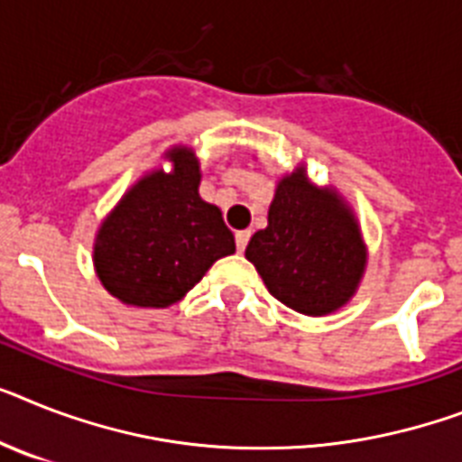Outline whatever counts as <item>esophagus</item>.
Here are the masks:
<instances>
[{"label":"esophagus","instance_id":"obj_1","mask_svg":"<svg viewBox=\"0 0 462 462\" xmlns=\"http://www.w3.org/2000/svg\"><path fill=\"white\" fill-rule=\"evenodd\" d=\"M247 240H250V231H236V247H238V253L245 250Z\"/></svg>","mask_w":462,"mask_h":462}]
</instances>
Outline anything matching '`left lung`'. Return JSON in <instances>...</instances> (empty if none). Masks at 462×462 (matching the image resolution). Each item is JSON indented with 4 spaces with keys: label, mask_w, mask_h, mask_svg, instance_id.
Listing matches in <instances>:
<instances>
[{
    "label": "left lung",
    "mask_w": 462,
    "mask_h": 462,
    "mask_svg": "<svg viewBox=\"0 0 462 462\" xmlns=\"http://www.w3.org/2000/svg\"><path fill=\"white\" fill-rule=\"evenodd\" d=\"M245 257L278 302L307 316L345 307L365 272L356 217L333 189L311 184L304 167L278 181L269 224L250 238Z\"/></svg>",
    "instance_id": "obj_1"
}]
</instances>
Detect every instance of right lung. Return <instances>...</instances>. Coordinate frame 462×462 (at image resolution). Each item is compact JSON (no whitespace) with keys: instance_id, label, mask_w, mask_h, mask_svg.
I'll use <instances>...</instances> for the list:
<instances>
[{"instance_id":"1","label":"right lung","mask_w":462,"mask_h":462,"mask_svg":"<svg viewBox=\"0 0 462 462\" xmlns=\"http://www.w3.org/2000/svg\"><path fill=\"white\" fill-rule=\"evenodd\" d=\"M167 160L171 171L141 177L103 219L94 240L98 281L122 304L170 307L217 259L236 253L222 209L198 193L196 153L174 146Z\"/></svg>"}]
</instances>
